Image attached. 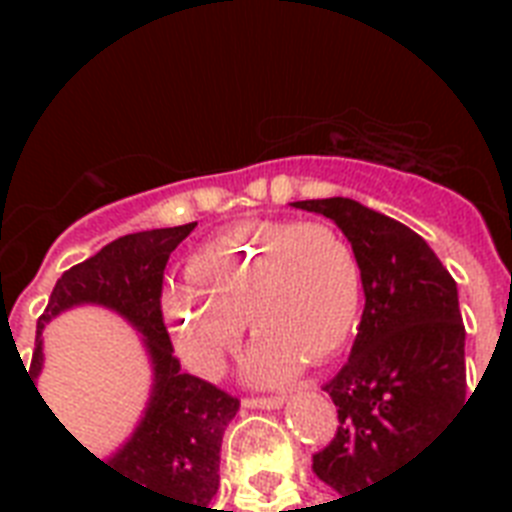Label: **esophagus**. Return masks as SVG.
<instances>
[{"label":"esophagus","mask_w":512,"mask_h":512,"mask_svg":"<svg viewBox=\"0 0 512 512\" xmlns=\"http://www.w3.org/2000/svg\"><path fill=\"white\" fill-rule=\"evenodd\" d=\"M241 404L247 409H276L284 404V396H247Z\"/></svg>","instance_id":"obj_1"}]
</instances>
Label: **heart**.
Here are the masks:
<instances>
[{
	"mask_svg": "<svg viewBox=\"0 0 512 512\" xmlns=\"http://www.w3.org/2000/svg\"><path fill=\"white\" fill-rule=\"evenodd\" d=\"M364 271L356 249L327 223L241 225L204 241L185 265V287L164 311L185 364L215 374L247 319L257 342L249 377L284 380L337 356L361 319Z\"/></svg>",
	"mask_w": 512,
	"mask_h": 512,
	"instance_id": "obj_1",
	"label": "heart"
}]
</instances>
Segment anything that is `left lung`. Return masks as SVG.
Segmentation results:
<instances>
[{
	"mask_svg": "<svg viewBox=\"0 0 512 512\" xmlns=\"http://www.w3.org/2000/svg\"><path fill=\"white\" fill-rule=\"evenodd\" d=\"M335 220L364 271V316L348 364L324 385L337 433L313 473L356 494L414 460L465 401L457 284L422 236L353 199L295 201Z\"/></svg>",
	"mask_w": 512,
	"mask_h": 512,
	"instance_id": "1",
	"label": "left lung"
}]
</instances>
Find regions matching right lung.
I'll list each match as a JSON object with an SVG mask.
<instances>
[{"label": "right lung", "instance_id": "obj_1", "mask_svg": "<svg viewBox=\"0 0 512 512\" xmlns=\"http://www.w3.org/2000/svg\"><path fill=\"white\" fill-rule=\"evenodd\" d=\"M193 225L127 233L90 260L68 268L36 321L28 380L34 385L42 369L44 324L63 308L100 303L122 313L146 335L148 353L154 358V396L140 428L114 460L103 462L90 454L124 481L167 497L172 512H217L212 497L220 486V444L228 422L239 412V398L196 374L180 372L162 313L164 268Z\"/></svg>", "mask_w": 512, "mask_h": 512}]
</instances>
